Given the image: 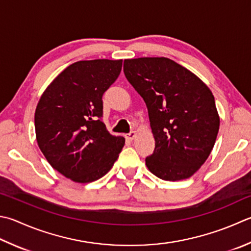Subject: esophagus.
<instances>
[{
	"instance_id": "34e87169",
	"label": "esophagus",
	"mask_w": 251,
	"mask_h": 251,
	"mask_svg": "<svg viewBox=\"0 0 251 251\" xmlns=\"http://www.w3.org/2000/svg\"><path fill=\"white\" fill-rule=\"evenodd\" d=\"M135 135H136V132H135V131H132V132H130V133L126 134V139L132 141V140H133V139L135 138Z\"/></svg>"
}]
</instances>
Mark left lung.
I'll return each mask as SVG.
<instances>
[{
    "label": "left lung",
    "instance_id": "obj_1",
    "mask_svg": "<svg viewBox=\"0 0 251 251\" xmlns=\"http://www.w3.org/2000/svg\"><path fill=\"white\" fill-rule=\"evenodd\" d=\"M127 81L143 98L155 139L146 166L169 181L191 177L213 149L220 127L214 96L195 74L167 58L125 60Z\"/></svg>",
    "mask_w": 251,
    "mask_h": 251
}]
</instances>
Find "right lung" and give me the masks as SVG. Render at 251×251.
<instances>
[{"instance_id":"obj_1","label":"right lung","mask_w":251,"mask_h":251,"mask_svg":"<svg viewBox=\"0 0 251 251\" xmlns=\"http://www.w3.org/2000/svg\"><path fill=\"white\" fill-rule=\"evenodd\" d=\"M122 60L78 61L61 72L38 102L37 142L55 170L75 182H92L109 172L125 138L107 131L102 96L115 83Z\"/></svg>"}]
</instances>
